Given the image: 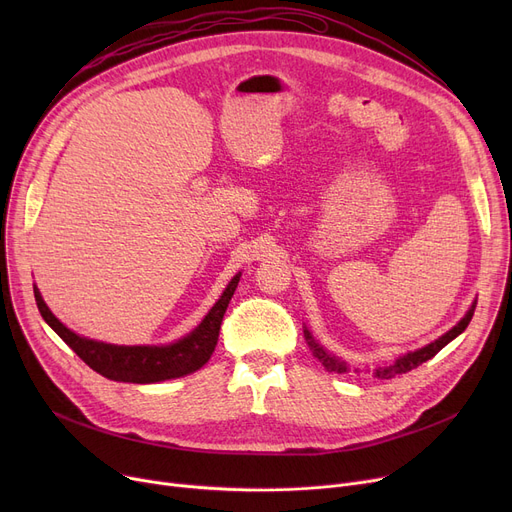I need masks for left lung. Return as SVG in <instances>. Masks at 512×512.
<instances>
[{
  "mask_svg": "<svg viewBox=\"0 0 512 512\" xmlns=\"http://www.w3.org/2000/svg\"><path fill=\"white\" fill-rule=\"evenodd\" d=\"M475 305H477V303L471 305V309L465 313V317L459 321V324H456L452 330H448L444 336H440L438 340H434L432 344H427V346L419 348V351H413V353H407V355L398 357V359H396L392 365H388V367H378V369H375V371H373L375 378L390 380V378H394V375L407 373V371L419 367L421 363H425L427 359H432L434 355H438L450 340H454L456 336L465 332V328L469 326V321H471V317H473ZM305 340H307V344H309V348H311L313 357L319 359V363L324 365L328 371H336V373H346V371H348V365H346L344 361L336 359L334 355H330V353L326 351V348L321 346L319 342H315V338L311 336V332H309L307 328H305Z\"/></svg>",
  "mask_w": 512,
  "mask_h": 512,
  "instance_id": "obj_1",
  "label": "left lung"
}]
</instances>
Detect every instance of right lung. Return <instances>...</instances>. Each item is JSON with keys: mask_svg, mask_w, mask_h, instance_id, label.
<instances>
[{"mask_svg": "<svg viewBox=\"0 0 512 512\" xmlns=\"http://www.w3.org/2000/svg\"><path fill=\"white\" fill-rule=\"evenodd\" d=\"M238 280L240 274H236L230 280L220 301L209 309V313L191 334H186L184 338L164 346H118L78 336L49 311L37 286L35 301L41 311V317L47 321L49 328L56 332L93 371L101 373L103 378L130 384H155L182 378V375L201 369L209 361V357L215 351V344H218L222 319L238 286Z\"/></svg>", "mask_w": 512, "mask_h": 512, "instance_id": "add662e5", "label": "right lung"}]
</instances>
